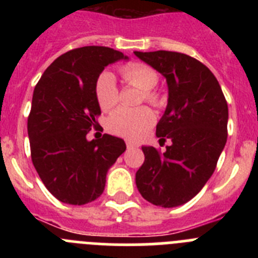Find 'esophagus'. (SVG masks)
<instances>
[{"label":"esophagus","instance_id":"1","mask_svg":"<svg viewBox=\"0 0 258 258\" xmlns=\"http://www.w3.org/2000/svg\"><path fill=\"white\" fill-rule=\"evenodd\" d=\"M137 143L133 142V141H126V147L127 149H132V147H136Z\"/></svg>","mask_w":258,"mask_h":258}]
</instances>
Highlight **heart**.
I'll use <instances>...</instances> for the list:
<instances>
[{"label":"heart","instance_id":"heart-1","mask_svg":"<svg viewBox=\"0 0 258 258\" xmlns=\"http://www.w3.org/2000/svg\"><path fill=\"white\" fill-rule=\"evenodd\" d=\"M121 75L125 81L140 88L145 92L146 101L152 104L160 103V97L152 92V89L159 83V75L156 71L145 64L124 66L121 68ZM95 93L99 106L103 109L112 108L118 102V90L116 77L112 72H103L98 77ZM155 121L152 111L147 107L141 108H127L121 107L116 109L108 118L109 131L118 136L126 137L131 140H140L147 133Z\"/></svg>","mask_w":258,"mask_h":258}]
</instances>
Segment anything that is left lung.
<instances>
[{
  "mask_svg": "<svg viewBox=\"0 0 258 258\" xmlns=\"http://www.w3.org/2000/svg\"><path fill=\"white\" fill-rule=\"evenodd\" d=\"M134 55L166 80L168 103L156 137L170 141L163 154L142 146L137 188L154 206L174 208L198 195L213 174L226 145L229 108L217 79L195 58L164 50Z\"/></svg>",
  "mask_w": 258,
  "mask_h": 258,
  "instance_id": "left-lung-1",
  "label": "left lung"
}]
</instances>
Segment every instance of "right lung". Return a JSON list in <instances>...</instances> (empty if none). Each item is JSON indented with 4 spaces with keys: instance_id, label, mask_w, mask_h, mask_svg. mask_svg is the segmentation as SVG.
Listing matches in <instances>:
<instances>
[{
    "instance_id": "right-lung-1",
    "label": "right lung",
    "mask_w": 258,
    "mask_h": 258,
    "mask_svg": "<svg viewBox=\"0 0 258 258\" xmlns=\"http://www.w3.org/2000/svg\"><path fill=\"white\" fill-rule=\"evenodd\" d=\"M117 60L129 58L104 46L71 50L52 61L35 88L28 117L32 163L61 203L84 206L101 197L109 168L126 150L118 137L86 138L101 115L98 77Z\"/></svg>"
}]
</instances>
